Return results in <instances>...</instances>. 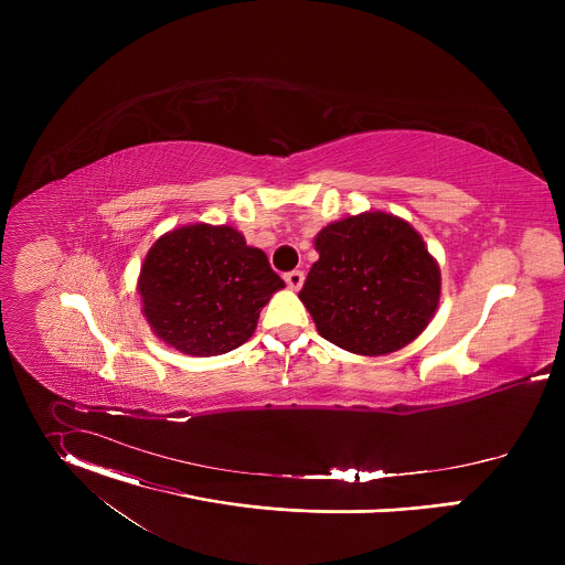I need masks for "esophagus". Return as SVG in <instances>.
Here are the masks:
<instances>
[{"mask_svg": "<svg viewBox=\"0 0 565 565\" xmlns=\"http://www.w3.org/2000/svg\"><path fill=\"white\" fill-rule=\"evenodd\" d=\"M284 279H286L288 288H292V290H299V288L303 286V273H301V270H292V273H286V275H284Z\"/></svg>", "mask_w": 565, "mask_h": 565, "instance_id": "esophagus-1", "label": "esophagus"}]
</instances>
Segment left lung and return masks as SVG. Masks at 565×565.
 <instances>
[{
  "label": "left lung",
  "mask_w": 565,
  "mask_h": 565,
  "mask_svg": "<svg viewBox=\"0 0 565 565\" xmlns=\"http://www.w3.org/2000/svg\"><path fill=\"white\" fill-rule=\"evenodd\" d=\"M299 299L319 335L358 355H386L414 342L440 299V268L423 236L386 212H362L315 236Z\"/></svg>",
  "instance_id": "1"
}]
</instances>
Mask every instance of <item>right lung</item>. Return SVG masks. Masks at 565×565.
<instances>
[{
  "mask_svg": "<svg viewBox=\"0 0 565 565\" xmlns=\"http://www.w3.org/2000/svg\"><path fill=\"white\" fill-rule=\"evenodd\" d=\"M284 279L230 225L194 223L160 236L138 277L142 315L166 344L194 358L248 342Z\"/></svg>",
  "mask_w": 565,
  "mask_h": 565,
  "instance_id": "add662e5",
  "label": "right lung"
}]
</instances>
